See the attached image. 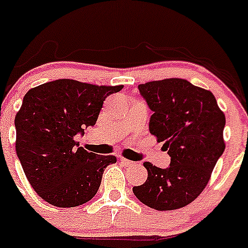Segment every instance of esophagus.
<instances>
[{
	"mask_svg": "<svg viewBox=\"0 0 248 248\" xmlns=\"http://www.w3.org/2000/svg\"><path fill=\"white\" fill-rule=\"evenodd\" d=\"M122 162H123V165L126 166V168H129V166L134 165L133 161H130V160H126V158H122Z\"/></svg>",
	"mask_w": 248,
	"mask_h": 248,
	"instance_id": "esophagus-1",
	"label": "esophagus"
}]
</instances>
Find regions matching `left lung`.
I'll use <instances>...</instances> for the list:
<instances>
[{
    "mask_svg": "<svg viewBox=\"0 0 248 248\" xmlns=\"http://www.w3.org/2000/svg\"><path fill=\"white\" fill-rule=\"evenodd\" d=\"M138 90L154 112L150 133L164 142L170 165L161 169L144 162L147 180L133 193L158 211L180 209L201 195L224 152L225 115L213 93L186 79L154 80Z\"/></svg>",
    "mask_w": 248,
    "mask_h": 248,
    "instance_id": "1",
    "label": "left lung"
}]
</instances>
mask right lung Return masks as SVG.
Returning a JSON list of instances; mask_svg holds the SVG:
<instances>
[{"instance_id":"add662e5","label":"right lung","mask_w":248,"mask_h":248,"mask_svg":"<svg viewBox=\"0 0 248 248\" xmlns=\"http://www.w3.org/2000/svg\"><path fill=\"white\" fill-rule=\"evenodd\" d=\"M123 86L57 79L27 92L15 116L16 155L37 195L57 207L88 202L100 188L112 155L86 151L78 133L96 124L105 98Z\"/></svg>"}]
</instances>
